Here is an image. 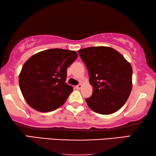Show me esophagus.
<instances>
[{"label":"esophagus","instance_id":"34e87169","mask_svg":"<svg viewBox=\"0 0 156 156\" xmlns=\"http://www.w3.org/2000/svg\"><path fill=\"white\" fill-rule=\"evenodd\" d=\"M82 84H79V85H76V88L78 89V90H80V89H81V87H82Z\"/></svg>","mask_w":156,"mask_h":156}]
</instances>
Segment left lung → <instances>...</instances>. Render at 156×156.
<instances>
[{"label":"left lung","instance_id":"8db88e82","mask_svg":"<svg viewBox=\"0 0 156 156\" xmlns=\"http://www.w3.org/2000/svg\"><path fill=\"white\" fill-rule=\"evenodd\" d=\"M78 52L87 69L89 80L93 87L92 95L85 98L87 105L101 115L117 112L131 92L130 64L110 47H88Z\"/></svg>","mask_w":156,"mask_h":156}]
</instances>
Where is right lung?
Listing matches in <instances>:
<instances>
[{"label":"right lung","mask_w":156,"mask_h":156,"mask_svg":"<svg viewBox=\"0 0 156 156\" xmlns=\"http://www.w3.org/2000/svg\"><path fill=\"white\" fill-rule=\"evenodd\" d=\"M78 54L51 48L36 53L24 64L19 74V87L28 104L39 112L55 110L63 105L73 91L65 83L66 69Z\"/></svg>","instance_id":"right-lung-1"}]
</instances>
